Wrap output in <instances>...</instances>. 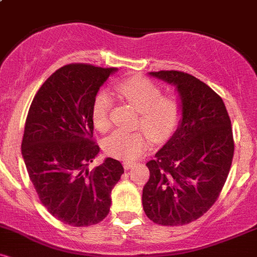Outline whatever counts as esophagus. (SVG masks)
<instances>
[{
	"instance_id": "1",
	"label": "esophagus",
	"mask_w": 257,
	"mask_h": 257,
	"mask_svg": "<svg viewBox=\"0 0 257 257\" xmlns=\"http://www.w3.org/2000/svg\"><path fill=\"white\" fill-rule=\"evenodd\" d=\"M134 166H135L134 162H123V167H124L125 170L132 169V168L134 167Z\"/></svg>"
}]
</instances>
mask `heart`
Wrapping results in <instances>:
<instances>
[{"label": "heart", "instance_id": "b5f03b06", "mask_svg": "<svg viewBox=\"0 0 257 257\" xmlns=\"http://www.w3.org/2000/svg\"><path fill=\"white\" fill-rule=\"evenodd\" d=\"M119 99L138 111V124L155 140H164L175 131L181 104L174 96H162V90L151 81L143 77H131L114 87ZM112 98L106 91H100L91 105V122L96 131L105 133L110 129ZM150 139L144 132L116 131L104 141L108 156L123 161H132L143 155L149 147Z\"/></svg>", "mask_w": 257, "mask_h": 257}]
</instances>
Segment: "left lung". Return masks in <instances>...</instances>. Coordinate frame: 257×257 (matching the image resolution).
Wrapping results in <instances>:
<instances>
[{
	"label": "left lung",
	"mask_w": 257,
	"mask_h": 257,
	"mask_svg": "<svg viewBox=\"0 0 257 257\" xmlns=\"http://www.w3.org/2000/svg\"><path fill=\"white\" fill-rule=\"evenodd\" d=\"M150 76L176 88L181 119L147 162L144 211L158 225H187L213 206L225 185L234 152L231 119L222 99L194 76L174 70Z\"/></svg>",
	"instance_id": "obj_1"
}]
</instances>
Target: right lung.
I'll use <instances>...</instances> for the list:
<instances>
[{"label": "right lung", "instance_id": "obj_1", "mask_svg": "<svg viewBox=\"0 0 257 257\" xmlns=\"http://www.w3.org/2000/svg\"><path fill=\"white\" fill-rule=\"evenodd\" d=\"M114 67L65 65L42 84L25 122L22 155L41 203L61 222L91 226L107 216L111 191L124 173L106 158L89 172L99 146L91 140V105Z\"/></svg>", "mask_w": 257, "mask_h": 257}]
</instances>
